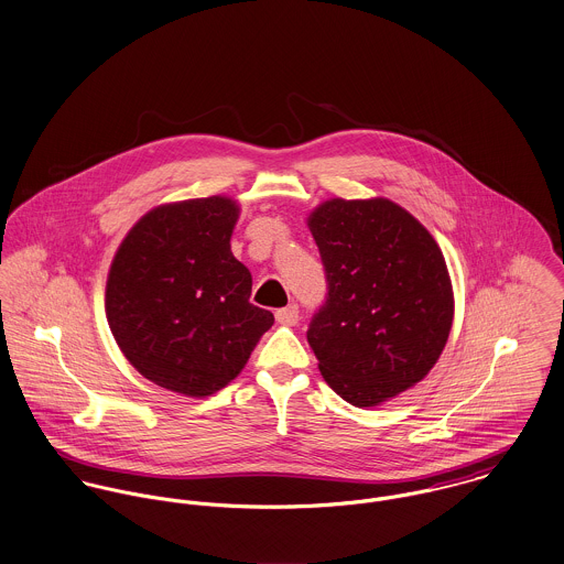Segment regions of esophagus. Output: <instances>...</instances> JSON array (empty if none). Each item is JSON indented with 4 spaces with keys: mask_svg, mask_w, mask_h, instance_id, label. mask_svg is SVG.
<instances>
[{
    "mask_svg": "<svg viewBox=\"0 0 564 564\" xmlns=\"http://www.w3.org/2000/svg\"><path fill=\"white\" fill-rule=\"evenodd\" d=\"M275 321L280 323V325H295L297 321H300V310L295 304H291V306L280 307L278 312H275Z\"/></svg>",
    "mask_w": 564,
    "mask_h": 564,
    "instance_id": "obj_1",
    "label": "esophagus"
}]
</instances>
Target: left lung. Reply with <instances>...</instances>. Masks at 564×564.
I'll return each mask as SVG.
<instances>
[{
	"label": "left lung",
	"instance_id": "1",
	"mask_svg": "<svg viewBox=\"0 0 564 564\" xmlns=\"http://www.w3.org/2000/svg\"><path fill=\"white\" fill-rule=\"evenodd\" d=\"M325 278V304L307 343L327 386L375 408L422 381L455 316L446 260L431 232L386 198L316 206L307 217Z\"/></svg>",
	"mask_w": 564,
	"mask_h": 564
}]
</instances>
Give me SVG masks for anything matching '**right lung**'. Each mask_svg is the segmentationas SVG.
<instances>
[{
    "label": "right lung",
    "mask_w": 564,
    "mask_h": 564,
    "mask_svg": "<svg viewBox=\"0 0 564 564\" xmlns=\"http://www.w3.org/2000/svg\"><path fill=\"white\" fill-rule=\"evenodd\" d=\"M239 206L210 196L149 210L111 260L105 312L131 366L203 399L226 388L273 325L250 304L252 275L230 252Z\"/></svg>",
    "instance_id": "obj_1"
}]
</instances>
